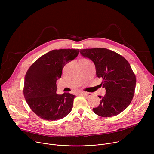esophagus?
Listing matches in <instances>:
<instances>
[{
    "label": "esophagus",
    "mask_w": 154,
    "mask_h": 154,
    "mask_svg": "<svg viewBox=\"0 0 154 154\" xmlns=\"http://www.w3.org/2000/svg\"><path fill=\"white\" fill-rule=\"evenodd\" d=\"M80 94H82V95H84V96H85L88 97H91V96L93 95L92 93H86V92H80Z\"/></svg>",
    "instance_id": "34e87169"
}]
</instances>
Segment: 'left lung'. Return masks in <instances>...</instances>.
I'll return each mask as SVG.
<instances>
[{
	"mask_svg": "<svg viewBox=\"0 0 154 154\" xmlns=\"http://www.w3.org/2000/svg\"><path fill=\"white\" fill-rule=\"evenodd\" d=\"M81 55L90 59L96 67V75L102 79L100 85L105 88L100 103L93 108L95 114L112 117L123 112L130 105L135 93L136 77L129 63L118 53L105 48L84 49Z\"/></svg>",
	"mask_w": 154,
	"mask_h": 154,
	"instance_id": "obj_1",
	"label": "left lung"
}]
</instances>
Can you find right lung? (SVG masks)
<instances>
[{
	"mask_svg": "<svg viewBox=\"0 0 154 154\" xmlns=\"http://www.w3.org/2000/svg\"><path fill=\"white\" fill-rule=\"evenodd\" d=\"M79 49L52 50L33 63L24 78V96L32 110L39 118L48 121L60 119L72 110L75 96L58 94L57 80L68 63L76 58Z\"/></svg>",
	"mask_w": 154,
	"mask_h": 154,
	"instance_id": "add662e5",
	"label": "right lung"
}]
</instances>
